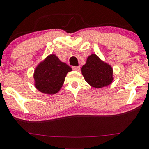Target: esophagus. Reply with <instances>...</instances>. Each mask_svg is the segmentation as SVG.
<instances>
[{
	"label": "esophagus",
	"instance_id": "esophagus-1",
	"mask_svg": "<svg viewBox=\"0 0 149 149\" xmlns=\"http://www.w3.org/2000/svg\"><path fill=\"white\" fill-rule=\"evenodd\" d=\"M72 68H73L74 71H79V70L81 69V67L80 66H73L72 67Z\"/></svg>",
	"mask_w": 149,
	"mask_h": 149
}]
</instances>
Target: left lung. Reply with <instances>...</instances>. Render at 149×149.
<instances>
[{
	"label": "left lung",
	"mask_w": 149,
	"mask_h": 149,
	"mask_svg": "<svg viewBox=\"0 0 149 149\" xmlns=\"http://www.w3.org/2000/svg\"><path fill=\"white\" fill-rule=\"evenodd\" d=\"M81 72L86 82L93 88L105 87L113 81L112 67L95 54L88 57L86 64L81 68Z\"/></svg>",
	"instance_id": "left-lung-1"
}]
</instances>
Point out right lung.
Listing matches in <instances>:
<instances>
[{
    "label": "right lung",
    "instance_id": "add662e5",
    "mask_svg": "<svg viewBox=\"0 0 149 149\" xmlns=\"http://www.w3.org/2000/svg\"><path fill=\"white\" fill-rule=\"evenodd\" d=\"M71 71V67L60 61L56 55L51 54L36 67L35 87L43 93L55 94L63 86L67 73Z\"/></svg>",
    "mask_w": 149,
    "mask_h": 149
}]
</instances>
